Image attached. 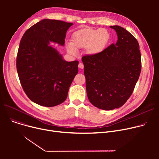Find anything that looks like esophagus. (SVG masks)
I'll list each match as a JSON object with an SVG mask.
<instances>
[{
	"label": "esophagus",
	"mask_w": 159,
	"mask_h": 159,
	"mask_svg": "<svg viewBox=\"0 0 159 159\" xmlns=\"http://www.w3.org/2000/svg\"><path fill=\"white\" fill-rule=\"evenodd\" d=\"M78 66H79V68L80 69H83V68H84V64H83L82 62L79 63Z\"/></svg>",
	"instance_id": "esophagus-1"
}]
</instances>
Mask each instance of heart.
Masks as SVG:
<instances>
[{
  "label": "heart",
  "instance_id": "heart-1",
  "mask_svg": "<svg viewBox=\"0 0 159 159\" xmlns=\"http://www.w3.org/2000/svg\"><path fill=\"white\" fill-rule=\"evenodd\" d=\"M110 33L104 28H83L75 31L71 37V43L68 44V50L76 54L78 48L86 49L88 55L94 56L102 53L110 41Z\"/></svg>",
  "mask_w": 159,
  "mask_h": 159
}]
</instances>
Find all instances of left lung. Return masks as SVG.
I'll list each match as a JSON object with an SVG mask.
<instances>
[{"label":"left lung","mask_w":159,"mask_h":159,"mask_svg":"<svg viewBox=\"0 0 159 159\" xmlns=\"http://www.w3.org/2000/svg\"><path fill=\"white\" fill-rule=\"evenodd\" d=\"M118 40L98 55L82 57L87 95L94 106L112 110L123 106L132 94L141 71L139 44L131 33L119 26Z\"/></svg>","instance_id":"left-lung-1"}]
</instances>
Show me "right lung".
Returning a JSON list of instances; mask_svg holds the SVG:
<instances>
[{
	"label": "right lung",
	"instance_id": "obj_1",
	"mask_svg": "<svg viewBox=\"0 0 159 159\" xmlns=\"http://www.w3.org/2000/svg\"><path fill=\"white\" fill-rule=\"evenodd\" d=\"M73 24L43 19L23 35L16 57V70L21 86L31 101L46 107L65 101L73 79L78 73L79 61L68 62L49 45L61 46Z\"/></svg>",
	"mask_w": 159,
	"mask_h": 159
}]
</instances>
